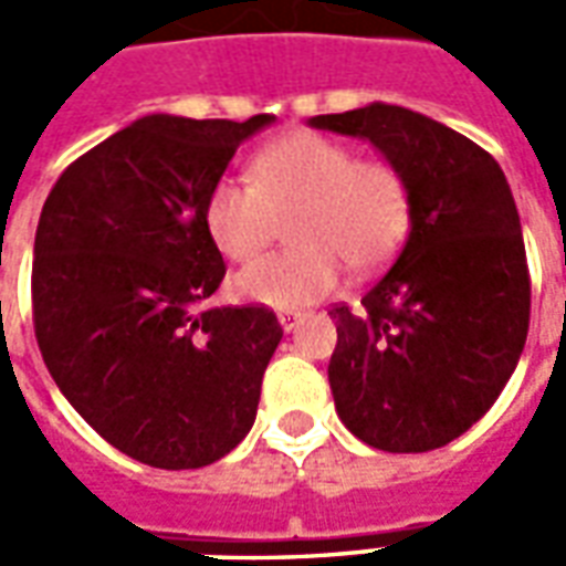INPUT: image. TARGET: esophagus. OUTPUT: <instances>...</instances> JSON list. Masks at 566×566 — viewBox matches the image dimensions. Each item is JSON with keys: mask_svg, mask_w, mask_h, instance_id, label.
Returning <instances> with one entry per match:
<instances>
[{"mask_svg": "<svg viewBox=\"0 0 566 566\" xmlns=\"http://www.w3.org/2000/svg\"><path fill=\"white\" fill-rule=\"evenodd\" d=\"M300 321H303V312H294V308H284V312H279V324H282L284 331H294Z\"/></svg>", "mask_w": 566, "mask_h": 566, "instance_id": "1", "label": "esophagus"}]
</instances>
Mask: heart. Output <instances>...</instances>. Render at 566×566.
Masks as SVG:
<instances>
[{"instance_id": "heart-1", "label": "heart", "mask_w": 566, "mask_h": 566, "mask_svg": "<svg viewBox=\"0 0 566 566\" xmlns=\"http://www.w3.org/2000/svg\"><path fill=\"white\" fill-rule=\"evenodd\" d=\"M248 178L221 175L206 193L211 245L245 263L270 245L279 218L294 248L233 275V294L270 308H303L331 296L343 279L385 266L412 223L403 169L385 157H355L352 145L321 133H291L251 157Z\"/></svg>"}]
</instances>
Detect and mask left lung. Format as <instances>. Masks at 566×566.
I'll use <instances>...</instances> for the list:
<instances>
[{
  "instance_id": "1",
  "label": "left lung",
  "mask_w": 566,
  "mask_h": 566,
  "mask_svg": "<svg viewBox=\"0 0 566 566\" xmlns=\"http://www.w3.org/2000/svg\"><path fill=\"white\" fill-rule=\"evenodd\" d=\"M308 124L373 142L412 193L397 260L360 306L331 308L336 412L373 449H442L494 406L527 339L531 272L506 175L475 142L400 105Z\"/></svg>"
}]
</instances>
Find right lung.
<instances>
[{
	"label": "right lung",
	"instance_id": "right-lung-1",
	"mask_svg": "<svg viewBox=\"0 0 566 566\" xmlns=\"http://www.w3.org/2000/svg\"><path fill=\"white\" fill-rule=\"evenodd\" d=\"M272 115H148L69 163L44 199L32 324L56 388L136 461L197 470L254 424L282 324L266 306L202 308L223 282L202 202Z\"/></svg>",
	"mask_w": 566,
	"mask_h": 566
}]
</instances>
